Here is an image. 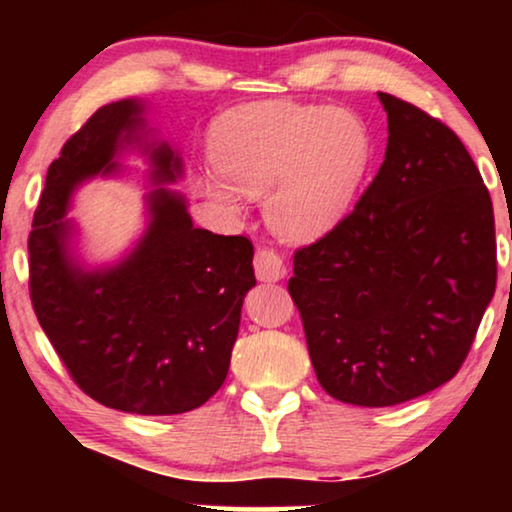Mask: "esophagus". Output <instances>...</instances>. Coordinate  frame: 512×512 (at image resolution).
<instances>
[{
	"label": "esophagus",
	"instance_id": "34e87169",
	"mask_svg": "<svg viewBox=\"0 0 512 512\" xmlns=\"http://www.w3.org/2000/svg\"><path fill=\"white\" fill-rule=\"evenodd\" d=\"M256 277L261 282H279V279L286 277V265L282 256L272 249H258L254 258Z\"/></svg>",
	"mask_w": 512,
	"mask_h": 512
}]
</instances>
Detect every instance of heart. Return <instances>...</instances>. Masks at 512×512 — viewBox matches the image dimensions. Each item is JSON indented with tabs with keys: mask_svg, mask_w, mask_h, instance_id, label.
<instances>
[{
	"mask_svg": "<svg viewBox=\"0 0 512 512\" xmlns=\"http://www.w3.org/2000/svg\"><path fill=\"white\" fill-rule=\"evenodd\" d=\"M214 174H198L202 198L240 209L261 198L272 233L314 242L345 219L373 163V135L359 114L326 104L251 102L209 130Z\"/></svg>",
	"mask_w": 512,
	"mask_h": 512,
	"instance_id": "b5f03b06",
	"label": "heart"
}]
</instances>
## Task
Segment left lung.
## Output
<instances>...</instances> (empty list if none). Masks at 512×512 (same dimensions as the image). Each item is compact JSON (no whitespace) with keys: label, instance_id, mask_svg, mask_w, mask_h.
<instances>
[{"label":"left lung","instance_id":"8db88e82","mask_svg":"<svg viewBox=\"0 0 512 512\" xmlns=\"http://www.w3.org/2000/svg\"><path fill=\"white\" fill-rule=\"evenodd\" d=\"M354 212L293 256L289 293L326 394L363 408L450 382L496 289L494 209L454 132L394 95Z\"/></svg>","mask_w":512,"mask_h":512}]
</instances>
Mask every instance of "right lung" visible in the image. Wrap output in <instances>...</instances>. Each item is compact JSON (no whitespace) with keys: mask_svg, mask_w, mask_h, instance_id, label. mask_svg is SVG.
Here are the masks:
<instances>
[{"mask_svg":"<svg viewBox=\"0 0 512 512\" xmlns=\"http://www.w3.org/2000/svg\"><path fill=\"white\" fill-rule=\"evenodd\" d=\"M144 104L97 109L67 139L34 212L30 296L74 382L97 403L135 415H179L221 389L254 277L242 235L195 228L186 198L165 184L184 174L179 153L151 139ZM150 160L147 228L121 262L88 269L64 216L76 187L120 173L123 152Z\"/></svg>","mask_w":512,"mask_h":512,"instance_id":"right-lung-1","label":"right lung"}]
</instances>
